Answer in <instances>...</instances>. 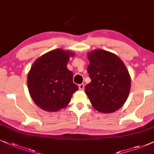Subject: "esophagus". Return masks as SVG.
Instances as JSON below:
<instances>
[{"instance_id": "esophagus-1", "label": "esophagus", "mask_w": 154, "mask_h": 154, "mask_svg": "<svg viewBox=\"0 0 154 154\" xmlns=\"http://www.w3.org/2000/svg\"><path fill=\"white\" fill-rule=\"evenodd\" d=\"M79 89L80 90H83L84 89H85V85H84V84H81V85H79Z\"/></svg>"}]
</instances>
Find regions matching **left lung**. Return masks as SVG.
<instances>
[{"mask_svg":"<svg viewBox=\"0 0 154 154\" xmlns=\"http://www.w3.org/2000/svg\"><path fill=\"white\" fill-rule=\"evenodd\" d=\"M87 56L91 82L86 85V94L97 111H116L125 103L130 91L131 78L125 65L117 55L102 49L90 51Z\"/></svg>","mask_w":154,"mask_h":154,"instance_id":"obj_1","label":"left lung"}]
</instances>
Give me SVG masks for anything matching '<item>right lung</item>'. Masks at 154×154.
Listing matches in <instances>:
<instances>
[{
  "label": "right lung",
  "mask_w": 154,
  "mask_h": 154,
  "mask_svg": "<svg viewBox=\"0 0 154 154\" xmlns=\"http://www.w3.org/2000/svg\"><path fill=\"white\" fill-rule=\"evenodd\" d=\"M75 53L57 48L42 55L31 67L27 75L30 96L37 106L47 112H56L68 105L78 90L73 83L72 72L67 65Z\"/></svg>",
  "instance_id": "obj_1"
}]
</instances>
